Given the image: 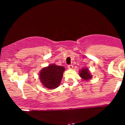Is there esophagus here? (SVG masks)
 Returning <instances> with one entry per match:
<instances>
[{
    "mask_svg": "<svg viewBox=\"0 0 125 125\" xmlns=\"http://www.w3.org/2000/svg\"><path fill=\"white\" fill-rule=\"evenodd\" d=\"M73 66L72 65H69L68 66V68H69V69H72L73 68Z\"/></svg>",
    "mask_w": 125,
    "mask_h": 125,
    "instance_id": "esophagus-1",
    "label": "esophagus"
}]
</instances>
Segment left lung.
I'll return each instance as SVG.
<instances>
[{
    "label": "left lung",
    "mask_w": 125,
    "mask_h": 125,
    "mask_svg": "<svg viewBox=\"0 0 125 125\" xmlns=\"http://www.w3.org/2000/svg\"><path fill=\"white\" fill-rule=\"evenodd\" d=\"M79 75L82 79L84 81H88L92 78V75L90 74L89 70L88 68H83L79 71Z\"/></svg>",
    "instance_id": "1"
}]
</instances>
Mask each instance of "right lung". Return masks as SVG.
I'll list each match as a JSON object with an SVG mask.
<instances>
[{"mask_svg": "<svg viewBox=\"0 0 125 125\" xmlns=\"http://www.w3.org/2000/svg\"><path fill=\"white\" fill-rule=\"evenodd\" d=\"M65 70L64 66L55 64L44 67L39 73L41 83L48 89H56L60 84Z\"/></svg>", "mask_w": 125, "mask_h": 125, "instance_id": "obj_1", "label": "right lung"}]
</instances>
